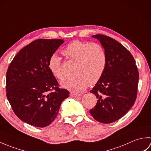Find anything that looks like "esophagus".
Here are the masks:
<instances>
[{
	"label": "esophagus",
	"mask_w": 151,
	"mask_h": 151,
	"mask_svg": "<svg viewBox=\"0 0 151 151\" xmlns=\"http://www.w3.org/2000/svg\"><path fill=\"white\" fill-rule=\"evenodd\" d=\"M70 97H78L79 96H80V95L79 94H76V93H70Z\"/></svg>",
	"instance_id": "1"
}]
</instances>
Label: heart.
I'll return each instance as SVG.
<instances>
[{
	"label": "heart",
	"mask_w": 151,
	"mask_h": 151,
	"mask_svg": "<svg viewBox=\"0 0 151 151\" xmlns=\"http://www.w3.org/2000/svg\"><path fill=\"white\" fill-rule=\"evenodd\" d=\"M62 53L70 60L78 62L76 69V75L78 76L62 82L64 88L73 92H81L88 85L97 84L103 76L107 56L101 44L74 40L64 48ZM48 67L56 78L60 81L63 79L62 62L58 56L55 54L50 56Z\"/></svg>",
	"instance_id": "heart-1"
}]
</instances>
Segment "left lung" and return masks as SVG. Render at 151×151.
Segmentation results:
<instances>
[{"mask_svg": "<svg viewBox=\"0 0 151 151\" xmlns=\"http://www.w3.org/2000/svg\"><path fill=\"white\" fill-rule=\"evenodd\" d=\"M92 37L100 41L107 62L103 76L90 91L97 102L89 112L97 121L111 123L124 116L135 102L139 72L133 56L123 45L102 34Z\"/></svg>", "mask_w": 151, "mask_h": 151, "instance_id": "obj_1", "label": "left lung"}]
</instances>
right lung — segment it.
<instances>
[{
  "instance_id": "1",
  "label": "right lung",
  "mask_w": 151,
  "mask_h": 151,
  "mask_svg": "<svg viewBox=\"0 0 151 151\" xmlns=\"http://www.w3.org/2000/svg\"><path fill=\"white\" fill-rule=\"evenodd\" d=\"M64 42L61 39H38L19 51L6 73V97L22 121L45 127L54 120L69 92L60 88L48 67L49 60Z\"/></svg>"
}]
</instances>
